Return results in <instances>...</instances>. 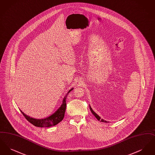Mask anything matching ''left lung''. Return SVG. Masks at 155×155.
Instances as JSON below:
<instances>
[{
  "mask_svg": "<svg viewBox=\"0 0 155 155\" xmlns=\"http://www.w3.org/2000/svg\"><path fill=\"white\" fill-rule=\"evenodd\" d=\"M89 107H90V110H91V112L92 113V114L95 116V117H96L99 121H101V122H104V123H109L108 121H105V120H103V119H101V117L96 114V113L93 110H92V109L91 108V107L90 106V105H89Z\"/></svg>",
  "mask_w": 155,
  "mask_h": 155,
  "instance_id": "left-lung-1",
  "label": "left lung"
}]
</instances>
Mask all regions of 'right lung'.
<instances>
[{
    "label": "right lung",
    "instance_id": "right-lung-1",
    "mask_svg": "<svg viewBox=\"0 0 155 155\" xmlns=\"http://www.w3.org/2000/svg\"><path fill=\"white\" fill-rule=\"evenodd\" d=\"M73 88H71L69 90L66 95L64 96L63 103L59 109L56 111L53 114L51 115L50 116L46 118H42V119H36V118H32L30 116L24 114L22 111L21 110L23 116L25 117L30 123L33 124L36 127H50L52 126L57 125L64 117L65 111L66 109V99L67 96L70 92H71Z\"/></svg>",
    "mask_w": 155,
    "mask_h": 155
}]
</instances>
